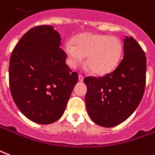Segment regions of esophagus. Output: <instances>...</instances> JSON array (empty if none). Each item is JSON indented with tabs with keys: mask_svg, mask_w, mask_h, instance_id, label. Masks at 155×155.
Returning <instances> with one entry per match:
<instances>
[{
	"mask_svg": "<svg viewBox=\"0 0 155 155\" xmlns=\"http://www.w3.org/2000/svg\"><path fill=\"white\" fill-rule=\"evenodd\" d=\"M83 79H84V77L83 75H78V80H79L80 82H83Z\"/></svg>",
	"mask_w": 155,
	"mask_h": 155,
	"instance_id": "obj_1",
	"label": "esophagus"
}]
</instances>
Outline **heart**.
I'll use <instances>...</instances> for the list:
<instances>
[{
	"instance_id": "heart-1",
	"label": "heart",
	"mask_w": 155,
	"mask_h": 155,
	"mask_svg": "<svg viewBox=\"0 0 155 155\" xmlns=\"http://www.w3.org/2000/svg\"><path fill=\"white\" fill-rule=\"evenodd\" d=\"M67 62L76 68L86 57V65L96 74L103 75L117 66L122 55V43L118 37L107 35L84 33L65 44Z\"/></svg>"
}]
</instances>
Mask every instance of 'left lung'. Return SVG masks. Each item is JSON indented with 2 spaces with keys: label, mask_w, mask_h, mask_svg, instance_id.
<instances>
[{
  "label": "left lung",
  "mask_w": 155,
  "mask_h": 155,
  "mask_svg": "<svg viewBox=\"0 0 155 155\" xmlns=\"http://www.w3.org/2000/svg\"><path fill=\"white\" fill-rule=\"evenodd\" d=\"M86 107L91 119L106 128L124 122L142 100L146 84V56L132 37L124 40V58L104 77H87Z\"/></svg>",
  "instance_id": "8db88e82"
}]
</instances>
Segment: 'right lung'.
<instances>
[{
    "mask_svg": "<svg viewBox=\"0 0 155 155\" xmlns=\"http://www.w3.org/2000/svg\"><path fill=\"white\" fill-rule=\"evenodd\" d=\"M60 46L61 37L53 27L37 26L23 35L10 58L13 100L28 119L39 124L62 117L78 80L66 64Z\"/></svg>",
    "mask_w": 155,
    "mask_h": 155,
    "instance_id": "obj_1",
    "label": "right lung"
}]
</instances>
